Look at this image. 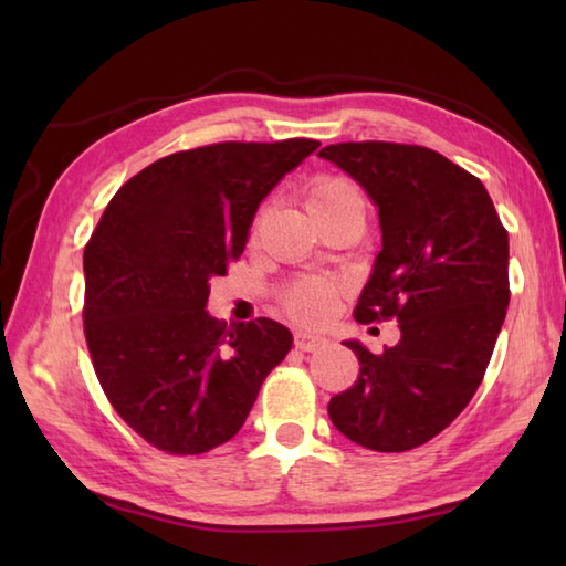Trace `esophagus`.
Segmentation results:
<instances>
[{
	"mask_svg": "<svg viewBox=\"0 0 566 566\" xmlns=\"http://www.w3.org/2000/svg\"><path fill=\"white\" fill-rule=\"evenodd\" d=\"M326 343L328 340L321 338V335H311V333H304V331L294 333V347H296V350H302V353H314Z\"/></svg>",
	"mask_w": 566,
	"mask_h": 566,
	"instance_id": "esophagus-1",
	"label": "esophagus"
}]
</instances>
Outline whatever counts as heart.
Wrapping results in <instances>:
<instances>
[{
  "mask_svg": "<svg viewBox=\"0 0 566 566\" xmlns=\"http://www.w3.org/2000/svg\"><path fill=\"white\" fill-rule=\"evenodd\" d=\"M353 197H357V191L350 182L326 175L311 182L306 203L308 209H328ZM340 292L343 286L338 282L323 280V276H302V280H294L292 284L284 286L280 292V302L294 321L306 323V326H318V323L333 314Z\"/></svg>",
  "mask_w": 566,
  "mask_h": 566,
  "instance_id": "b5f03b06",
  "label": "heart"
}]
</instances>
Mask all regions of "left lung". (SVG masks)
Masks as SVG:
<instances>
[{"label": "left lung", "instance_id": "obj_1", "mask_svg": "<svg viewBox=\"0 0 566 566\" xmlns=\"http://www.w3.org/2000/svg\"><path fill=\"white\" fill-rule=\"evenodd\" d=\"M318 155L379 209L381 250L355 318H396L401 331L381 355L345 343L359 375L328 416L367 450H413L448 428L484 379L511 298L509 231L479 177L436 150L363 140Z\"/></svg>", "mask_w": 566, "mask_h": 566}]
</instances>
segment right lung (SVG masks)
Segmentation results:
<instances>
[{
	"label": "right lung",
	"mask_w": 566,
	"mask_h": 566,
	"mask_svg": "<svg viewBox=\"0 0 566 566\" xmlns=\"http://www.w3.org/2000/svg\"><path fill=\"white\" fill-rule=\"evenodd\" d=\"M321 146L226 140L148 165L84 245V338L114 411L153 448L201 454L243 428L292 347L282 323L207 314L209 280L245 250L260 201Z\"/></svg>",
	"instance_id": "right-lung-1"
}]
</instances>
